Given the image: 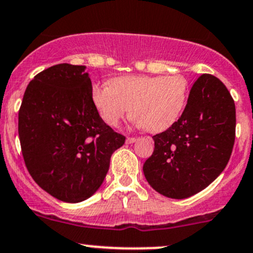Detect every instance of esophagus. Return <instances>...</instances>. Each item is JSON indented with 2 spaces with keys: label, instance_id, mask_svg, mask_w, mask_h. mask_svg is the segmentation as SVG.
<instances>
[{
  "label": "esophagus",
  "instance_id": "esophagus-1",
  "mask_svg": "<svg viewBox=\"0 0 253 253\" xmlns=\"http://www.w3.org/2000/svg\"><path fill=\"white\" fill-rule=\"evenodd\" d=\"M135 140H137V139H135L134 137H128V138H127V139H126V143H127V144H132V143H134Z\"/></svg>",
  "mask_w": 253,
  "mask_h": 253
}]
</instances>
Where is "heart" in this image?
<instances>
[{
	"instance_id": "b5f03b06",
	"label": "heart",
	"mask_w": 253,
	"mask_h": 253,
	"mask_svg": "<svg viewBox=\"0 0 253 253\" xmlns=\"http://www.w3.org/2000/svg\"><path fill=\"white\" fill-rule=\"evenodd\" d=\"M92 102L105 124L116 127L132 116L150 132L173 126L184 112L188 98V82L182 74L119 77L110 85H95Z\"/></svg>"
}]
</instances>
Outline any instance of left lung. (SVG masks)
Here are the masks:
<instances>
[{
	"label": "left lung",
	"mask_w": 253,
	"mask_h": 253,
	"mask_svg": "<svg viewBox=\"0 0 253 253\" xmlns=\"http://www.w3.org/2000/svg\"><path fill=\"white\" fill-rule=\"evenodd\" d=\"M235 124L228 88L218 78L202 74L179 120L152 137L154 152L143 166L150 186L174 199L188 198L208 187L228 163Z\"/></svg>",
	"instance_id": "obj_1"
}]
</instances>
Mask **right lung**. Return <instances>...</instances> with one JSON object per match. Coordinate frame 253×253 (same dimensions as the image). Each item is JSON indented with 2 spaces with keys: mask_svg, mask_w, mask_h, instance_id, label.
<instances>
[{
  "mask_svg": "<svg viewBox=\"0 0 253 253\" xmlns=\"http://www.w3.org/2000/svg\"><path fill=\"white\" fill-rule=\"evenodd\" d=\"M85 66L60 63L27 85L19 109V139L27 170L50 196L78 203L92 196L126 137L99 116Z\"/></svg>",
  "mask_w": 253,
  "mask_h": 253,
  "instance_id": "obj_1",
  "label": "right lung"
}]
</instances>
